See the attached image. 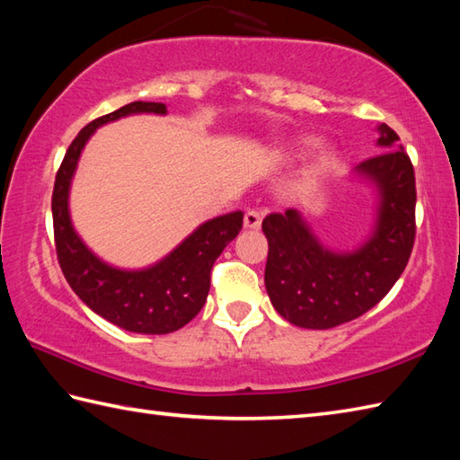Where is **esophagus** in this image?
<instances>
[{"label":"esophagus","instance_id":"esophagus-1","mask_svg":"<svg viewBox=\"0 0 460 460\" xmlns=\"http://www.w3.org/2000/svg\"><path fill=\"white\" fill-rule=\"evenodd\" d=\"M262 217H265V211H261V209H249V211L245 213V219H243V223H245L247 229H259Z\"/></svg>","mask_w":460,"mask_h":460}]
</instances>
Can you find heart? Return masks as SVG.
<instances>
[{
	"mask_svg": "<svg viewBox=\"0 0 460 460\" xmlns=\"http://www.w3.org/2000/svg\"><path fill=\"white\" fill-rule=\"evenodd\" d=\"M308 144H310L308 140H306V142H302V146H308ZM324 160H326V154H324V152H320V154H318V160H316V162H318V164H322V162H324Z\"/></svg>",
	"mask_w": 460,
	"mask_h": 460,
	"instance_id": "heart-1",
	"label": "heart"
}]
</instances>
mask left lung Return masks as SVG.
I'll list each match as a JSON object with an SVG mask.
<instances>
[{"mask_svg": "<svg viewBox=\"0 0 460 460\" xmlns=\"http://www.w3.org/2000/svg\"><path fill=\"white\" fill-rule=\"evenodd\" d=\"M381 152L356 173L377 190V221L351 252L326 249L296 209L262 219L269 241L265 287L290 324L328 330L366 314L402 277L415 243V172L399 136L379 124Z\"/></svg>", "mask_w": 460, "mask_h": 460, "instance_id": "8db88e82", "label": "left lung"}]
</instances>
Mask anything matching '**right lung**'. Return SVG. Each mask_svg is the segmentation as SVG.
<instances>
[{
    "label": "right lung",
    "mask_w": 460,
    "mask_h": 460,
    "mask_svg": "<svg viewBox=\"0 0 460 460\" xmlns=\"http://www.w3.org/2000/svg\"><path fill=\"white\" fill-rule=\"evenodd\" d=\"M165 114L162 102H130L86 124L68 146L53 188L55 249L63 275L86 306L104 320L136 334H170L198 316L209 295L213 262L239 235L243 211L199 225L168 257L142 270L106 265L84 245L68 215V190L84 144L99 126L122 116Z\"/></svg>",
    "instance_id": "right-lung-1"
}]
</instances>
